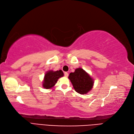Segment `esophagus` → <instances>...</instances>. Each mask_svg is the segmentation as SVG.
<instances>
[{"label":"esophagus","mask_w":134,"mask_h":134,"mask_svg":"<svg viewBox=\"0 0 134 134\" xmlns=\"http://www.w3.org/2000/svg\"><path fill=\"white\" fill-rule=\"evenodd\" d=\"M68 75H69V74H68V72H65V73H64V76H65V77H68Z\"/></svg>","instance_id":"obj_1"}]
</instances>
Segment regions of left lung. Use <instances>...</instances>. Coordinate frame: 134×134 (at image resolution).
Instances as JSON below:
<instances>
[{
    "label": "left lung",
    "instance_id": "left-lung-1",
    "mask_svg": "<svg viewBox=\"0 0 134 134\" xmlns=\"http://www.w3.org/2000/svg\"><path fill=\"white\" fill-rule=\"evenodd\" d=\"M72 83L74 89L80 94H86L89 92L94 85V80L88 73L81 68L75 69L68 77Z\"/></svg>",
    "mask_w": 134,
    "mask_h": 134
}]
</instances>
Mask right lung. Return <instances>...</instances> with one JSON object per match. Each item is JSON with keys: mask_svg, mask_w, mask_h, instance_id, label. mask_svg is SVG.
Segmentation results:
<instances>
[{"mask_svg": "<svg viewBox=\"0 0 134 134\" xmlns=\"http://www.w3.org/2000/svg\"><path fill=\"white\" fill-rule=\"evenodd\" d=\"M64 76V73L62 70H57L54 71L50 70L46 72L43 81V86L47 89H52L57 82L60 77Z\"/></svg>", "mask_w": 134, "mask_h": 134, "instance_id": "obj_1", "label": "right lung"}]
</instances>
